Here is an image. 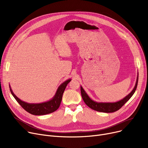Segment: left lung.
<instances>
[{
    "instance_id": "1",
    "label": "left lung",
    "mask_w": 148,
    "mask_h": 148,
    "mask_svg": "<svg viewBox=\"0 0 148 148\" xmlns=\"http://www.w3.org/2000/svg\"><path fill=\"white\" fill-rule=\"evenodd\" d=\"M138 77L137 79V82L135 85V87L133 90L131 91L130 94L128 95L126 97L122 99V100L119 101L118 102L116 103H97L92 101L88 95L86 94V92L83 90V88L81 86V94L82 98L85 103L89 107H90L92 109L96 110L97 112H104V113H113L116 111L119 110L120 108L125 104L131 98V97L133 95L134 92L137 89V83H138Z\"/></svg>"
}]
</instances>
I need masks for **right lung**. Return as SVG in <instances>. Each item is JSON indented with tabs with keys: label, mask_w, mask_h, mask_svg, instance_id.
Segmentation results:
<instances>
[{
	"label": "right lung",
	"mask_w": 148,
	"mask_h": 148,
	"mask_svg": "<svg viewBox=\"0 0 148 148\" xmlns=\"http://www.w3.org/2000/svg\"><path fill=\"white\" fill-rule=\"evenodd\" d=\"M70 82H71V80L69 79L61 84L60 86L58 89L56 94L54 95L53 98L48 102L41 104H29L24 101H22L21 100H20L14 95L10 86V88L11 94L14 98L16 99L18 104L26 112L34 115H44L53 113L58 109L61 103L62 95H63L64 90L67 86V84Z\"/></svg>",
	"instance_id": "obj_1"
}]
</instances>
